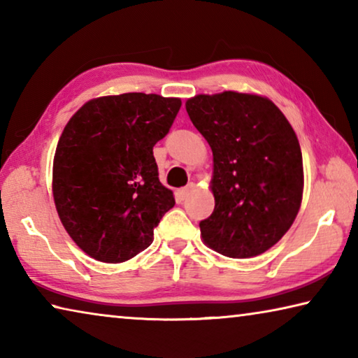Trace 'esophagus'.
<instances>
[{
	"label": "esophagus",
	"mask_w": 358,
	"mask_h": 358,
	"mask_svg": "<svg viewBox=\"0 0 358 358\" xmlns=\"http://www.w3.org/2000/svg\"><path fill=\"white\" fill-rule=\"evenodd\" d=\"M194 187H196V185H194V183H189L187 186H185V187H181V189H178V197H180V201H186V197L189 196V194L192 192Z\"/></svg>",
	"instance_id": "esophagus-1"
}]
</instances>
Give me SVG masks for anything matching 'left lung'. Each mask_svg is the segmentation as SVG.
Masks as SVG:
<instances>
[{"label": "left lung", "mask_w": 358, "mask_h": 358, "mask_svg": "<svg viewBox=\"0 0 358 358\" xmlns=\"http://www.w3.org/2000/svg\"><path fill=\"white\" fill-rule=\"evenodd\" d=\"M186 112L213 151L215 210L199 222L205 245L234 259L259 256L300 210L303 161L292 126L270 99L235 92L199 94Z\"/></svg>", "instance_id": "left-lung-1"}]
</instances>
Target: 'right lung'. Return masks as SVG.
Listing matches in <instances>:
<instances>
[{
  "label": "right lung",
  "mask_w": 358,
  "mask_h": 358,
  "mask_svg": "<svg viewBox=\"0 0 358 358\" xmlns=\"http://www.w3.org/2000/svg\"><path fill=\"white\" fill-rule=\"evenodd\" d=\"M181 107L177 98L124 93L88 101L59 137L53 199L71 238L88 256L118 264L153 243L175 205L153 156Z\"/></svg>",
  "instance_id": "add662e5"
}]
</instances>
